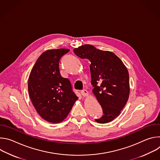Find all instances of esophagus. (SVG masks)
<instances>
[{
    "instance_id": "34e87169",
    "label": "esophagus",
    "mask_w": 160,
    "mask_h": 160,
    "mask_svg": "<svg viewBox=\"0 0 160 160\" xmlns=\"http://www.w3.org/2000/svg\"><path fill=\"white\" fill-rule=\"evenodd\" d=\"M81 94H82V96H83V97H87V96H88V91L87 90H82L81 91Z\"/></svg>"
}]
</instances>
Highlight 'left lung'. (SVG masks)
<instances>
[{
	"label": "left lung",
	"instance_id": "obj_1",
	"mask_svg": "<svg viewBox=\"0 0 160 160\" xmlns=\"http://www.w3.org/2000/svg\"><path fill=\"white\" fill-rule=\"evenodd\" d=\"M73 51L79 58L90 61L92 92L103 111L102 117L95 120L99 123L112 121L120 115L129 98L127 68L113 52L98 49L92 45H83Z\"/></svg>",
	"mask_w": 160,
	"mask_h": 160
}]
</instances>
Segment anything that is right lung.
<instances>
[{
    "instance_id": "obj_1",
    "label": "right lung",
    "mask_w": 160,
    "mask_h": 160,
    "mask_svg": "<svg viewBox=\"0 0 160 160\" xmlns=\"http://www.w3.org/2000/svg\"><path fill=\"white\" fill-rule=\"evenodd\" d=\"M69 51L67 49L45 51L37 59L28 78L32 102L38 115L50 123L63 121L78 99L70 80L59 73V59Z\"/></svg>"
}]
</instances>
